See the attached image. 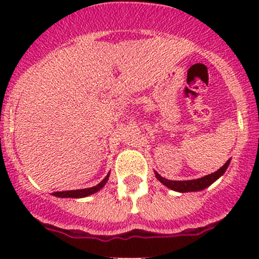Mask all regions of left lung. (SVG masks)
Masks as SVG:
<instances>
[{
	"label": "left lung",
	"instance_id": "1",
	"mask_svg": "<svg viewBox=\"0 0 259 259\" xmlns=\"http://www.w3.org/2000/svg\"><path fill=\"white\" fill-rule=\"evenodd\" d=\"M229 163H231V159L222 166L221 169H218L214 173L208 174V176L202 177L199 179H193V180H168L158 174L155 171V177L156 179L159 180L160 183H163L165 187H168L169 189L176 190V192H180V193H188V192H199V190L205 189L207 187H209L210 184H213L217 179L221 178L224 173H226L227 168H228Z\"/></svg>",
	"mask_w": 259,
	"mask_h": 259
}]
</instances>
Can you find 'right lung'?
I'll list each match as a JSON object with an SVG mask.
<instances>
[{
	"label": "right lung",
	"mask_w": 259,
	"mask_h": 259,
	"mask_svg": "<svg viewBox=\"0 0 259 259\" xmlns=\"http://www.w3.org/2000/svg\"><path fill=\"white\" fill-rule=\"evenodd\" d=\"M109 180V174L105 177L98 185L91 188H86V189H77V190H66V192H55L52 193V195L59 198H83L88 197V195L94 194V193L99 192L104 185L106 184V182Z\"/></svg>",
	"instance_id": "add662e5"
}]
</instances>
